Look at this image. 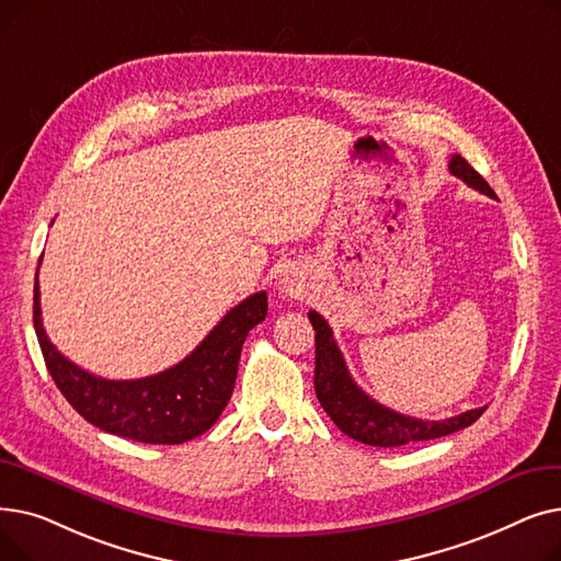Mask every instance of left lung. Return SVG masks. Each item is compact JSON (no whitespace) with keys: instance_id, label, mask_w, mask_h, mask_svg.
Wrapping results in <instances>:
<instances>
[{"instance_id":"left-lung-1","label":"left lung","mask_w":561,"mask_h":561,"mask_svg":"<svg viewBox=\"0 0 561 561\" xmlns=\"http://www.w3.org/2000/svg\"><path fill=\"white\" fill-rule=\"evenodd\" d=\"M450 172L489 197H495L493 188L484 182V176L470 165L463 157L455 154L448 163ZM309 320L316 330V373L313 387L320 407L328 411V416L336 423L341 432L350 438L362 440L366 446L375 448H398L416 440H430L438 436H448L468 425H473L486 407H478L463 411L459 416L444 421H421L411 419L398 411L379 404L370 396H366L357 381L352 379L341 350L332 336V328L328 320L316 311H309Z\"/></svg>"}]
</instances>
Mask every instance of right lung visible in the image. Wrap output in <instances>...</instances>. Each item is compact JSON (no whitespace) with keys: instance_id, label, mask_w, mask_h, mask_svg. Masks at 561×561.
<instances>
[{"instance_id":"1","label":"right lung","mask_w":561,"mask_h":561,"mask_svg":"<svg viewBox=\"0 0 561 561\" xmlns=\"http://www.w3.org/2000/svg\"><path fill=\"white\" fill-rule=\"evenodd\" d=\"M265 313L268 296L261 290L227 311L176 366L140 379H104L72 364L47 339L38 271L34 284V328L54 385L88 423L140 444H184L220 419L236 385L245 336Z\"/></svg>"}]
</instances>
